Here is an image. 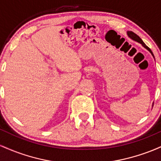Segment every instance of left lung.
I'll use <instances>...</instances> for the list:
<instances>
[{
  "label": "left lung",
  "mask_w": 161,
  "mask_h": 161,
  "mask_svg": "<svg viewBox=\"0 0 161 161\" xmlns=\"http://www.w3.org/2000/svg\"><path fill=\"white\" fill-rule=\"evenodd\" d=\"M127 34H128V36H129V38H132V39H133L134 41H136V42H138V43L142 44V46H143V47H145L147 50H148V51L151 53V54H152L153 56H154V54H153V53H152V51H151V50L149 48V47H147V46L146 45L145 43H144L143 41H142L141 38H140V37L138 36H137V35H136V33H134L133 32H132V31H129V32H127Z\"/></svg>",
  "instance_id": "obj_1"
}]
</instances>
